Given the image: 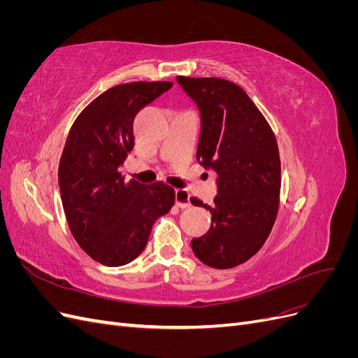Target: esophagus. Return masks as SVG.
I'll use <instances>...</instances> for the list:
<instances>
[{"mask_svg": "<svg viewBox=\"0 0 358 358\" xmlns=\"http://www.w3.org/2000/svg\"><path fill=\"white\" fill-rule=\"evenodd\" d=\"M175 200H176V206L180 209L191 208V196L185 189H176Z\"/></svg>", "mask_w": 358, "mask_h": 358, "instance_id": "obj_1", "label": "esophagus"}]
</instances>
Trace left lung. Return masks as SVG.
<instances>
[{
  "label": "left lung",
  "instance_id": "1",
  "mask_svg": "<svg viewBox=\"0 0 358 358\" xmlns=\"http://www.w3.org/2000/svg\"><path fill=\"white\" fill-rule=\"evenodd\" d=\"M201 116L197 161L215 170L209 231L191 241L196 257L213 268H231L255 255L268 237L279 208L280 159L276 137L248 94L230 80L178 76Z\"/></svg>",
  "mask_w": 358,
  "mask_h": 358
}]
</instances>
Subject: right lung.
<instances>
[{
    "instance_id": "add662e5",
    "label": "right lung",
    "mask_w": 358,
    "mask_h": 358,
    "mask_svg": "<svg viewBox=\"0 0 358 358\" xmlns=\"http://www.w3.org/2000/svg\"><path fill=\"white\" fill-rule=\"evenodd\" d=\"M171 86L116 85L85 107L69 133L58 169L62 208L76 242L104 266L136 259L157 218L175 204V189L167 183L125 182L119 171L134 148L136 115Z\"/></svg>"
}]
</instances>
